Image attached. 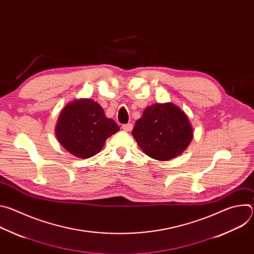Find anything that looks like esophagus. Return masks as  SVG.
Masks as SVG:
<instances>
[{
	"mask_svg": "<svg viewBox=\"0 0 254 254\" xmlns=\"http://www.w3.org/2000/svg\"><path fill=\"white\" fill-rule=\"evenodd\" d=\"M132 125L131 124H127V125H123L122 128L125 130V131H130L132 129Z\"/></svg>",
	"mask_w": 254,
	"mask_h": 254,
	"instance_id": "obj_1",
	"label": "esophagus"
}]
</instances>
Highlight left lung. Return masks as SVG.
<instances>
[{"label": "left lung", "instance_id": "1", "mask_svg": "<svg viewBox=\"0 0 254 254\" xmlns=\"http://www.w3.org/2000/svg\"><path fill=\"white\" fill-rule=\"evenodd\" d=\"M193 133L188 116L173 102L154 103L144 108L131 131L141 151L161 162L182 154L192 141Z\"/></svg>", "mask_w": 254, "mask_h": 254}]
</instances>
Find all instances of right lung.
<instances>
[{"label":"right lung","instance_id":"add662e5","mask_svg":"<svg viewBox=\"0 0 254 254\" xmlns=\"http://www.w3.org/2000/svg\"><path fill=\"white\" fill-rule=\"evenodd\" d=\"M119 130L118 124L106 118L100 104L90 98L67 103L55 127V134L61 146L79 159L95 156L103 148L106 138Z\"/></svg>","mask_w":254,"mask_h":254}]
</instances>
